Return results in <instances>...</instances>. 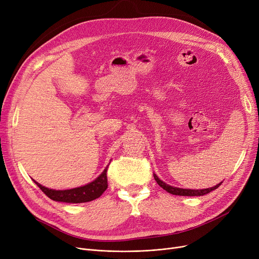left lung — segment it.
I'll return each mask as SVG.
<instances>
[{
	"instance_id": "obj_1",
	"label": "left lung",
	"mask_w": 259,
	"mask_h": 259,
	"mask_svg": "<svg viewBox=\"0 0 259 259\" xmlns=\"http://www.w3.org/2000/svg\"><path fill=\"white\" fill-rule=\"evenodd\" d=\"M153 176H154V180H155L156 183L158 184V186H160L162 189L166 190L167 192H169V193H171V194H173V195H180V196H202V195H205V194H207V193H210L211 191H213V190L217 189V188H219V187L222 185V183H221V184L216 185V186H214V187H212V188L201 189V190L181 189V188H175V187L169 186V185L165 184L164 182H161V181L157 178L156 174H153Z\"/></svg>"
}]
</instances>
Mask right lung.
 <instances>
[{"label":"right lung","instance_id":"add662e5","mask_svg":"<svg viewBox=\"0 0 259 259\" xmlns=\"http://www.w3.org/2000/svg\"><path fill=\"white\" fill-rule=\"evenodd\" d=\"M107 170L108 167L103 171V173L99 178L93 181L92 183L70 190H52L48 189L42 185H39L34 181L37 187L52 200L63 201V202H71V203H79L87 202L93 199L99 198L108 188L107 181Z\"/></svg>","mask_w":259,"mask_h":259}]
</instances>
